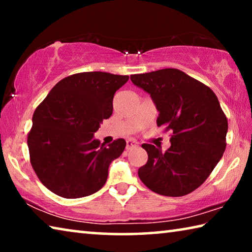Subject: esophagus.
Masks as SVG:
<instances>
[{"mask_svg":"<svg viewBox=\"0 0 252 252\" xmlns=\"http://www.w3.org/2000/svg\"><path fill=\"white\" fill-rule=\"evenodd\" d=\"M138 146H139V142L135 141V140H132V139L126 140V149H127V150H130V149L135 148Z\"/></svg>","mask_w":252,"mask_h":252,"instance_id":"1","label":"esophagus"}]
</instances>
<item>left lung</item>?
Instances as JSON below:
<instances>
[{"instance_id": "1", "label": "left lung", "mask_w": 252, "mask_h": 252, "mask_svg": "<svg viewBox=\"0 0 252 252\" xmlns=\"http://www.w3.org/2000/svg\"><path fill=\"white\" fill-rule=\"evenodd\" d=\"M132 82L151 95L158 126L171 131V147L144 143L148 162L139 169L153 192L182 197L207 180L225 150L228 120L210 88L177 69L132 74Z\"/></svg>"}]
</instances>
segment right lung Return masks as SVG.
Instances as JSON below:
<instances>
[{
  "label": "right lung",
  "mask_w": 252,
  "mask_h": 252,
  "mask_svg": "<svg viewBox=\"0 0 252 252\" xmlns=\"http://www.w3.org/2000/svg\"><path fill=\"white\" fill-rule=\"evenodd\" d=\"M129 75L82 72L54 85L33 113L28 134L30 161L53 193L76 199L99 191L109 165L122 155L126 140L104 146L94 139L113 112V96Z\"/></svg>",
  "instance_id": "obj_1"
}]
</instances>
